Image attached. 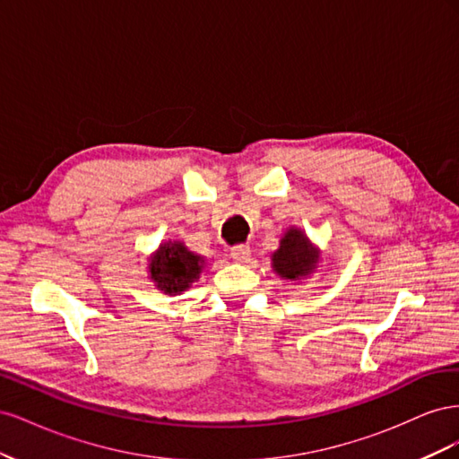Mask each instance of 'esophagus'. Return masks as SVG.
Here are the masks:
<instances>
[{
  "mask_svg": "<svg viewBox=\"0 0 459 459\" xmlns=\"http://www.w3.org/2000/svg\"><path fill=\"white\" fill-rule=\"evenodd\" d=\"M230 255H231V258L235 262H247L248 258H251V247H248V245H238V247L231 248Z\"/></svg>",
  "mask_w": 459,
  "mask_h": 459,
  "instance_id": "34e87169",
  "label": "esophagus"
}]
</instances>
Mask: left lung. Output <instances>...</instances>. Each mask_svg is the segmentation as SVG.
I'll return each instance as SVG.
<instances>
[{
  "label": "left lung",
  "instance_id": "1",
  "mask_svg": "<svg viewBox=\"0 0 459 459\" xmlns=\"http://www.w3.org/2000/svg\"><path fill=\"white\" fill-rule=\"evenodd\" d=\"M317 248L299 228H289L280 241V248L272 255L273 272L287 281L304 280L317 268Z\"/></svg>",
  "mask_w": 459,
  "mask_h": 459
}]
</instances>
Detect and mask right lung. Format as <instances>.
Instances as JSON below:
<instances>
[{
  "label": "right lung",
  "mask_w": 459,
  "mask_h": 459,
  "mask_svg": "<svg viewBox=\"0 0 459 459\" xmlns=\"http://www.w3.org/2000/svg\"><path fill=\"white\" fill-rule=\"evenodd\" d=\"M203 266V256L191 253L182 241H169L149 258V277L164 295L174 297L199 280Z\"/></svg>",
  "instance_id": "1"
}]
</instances>
